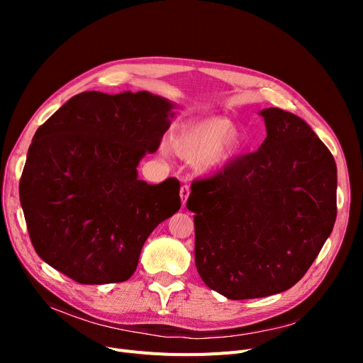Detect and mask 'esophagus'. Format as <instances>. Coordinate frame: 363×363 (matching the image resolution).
Instances as JSON below:
<instances>
[{
    "instance_id": "1",
    "label": "esophagus",
    "mask_w": 363,
    "mask_h": 363,
    "mask_svg": "<svg viewBox=\"0 0 363 363\" xmlns=\"http://www.w3.org/2000/svg\"><path fill=\"white\" fill-rule=\"evenodd\" d=\"M179 196H181L182 204H185V203H186V199H188V196H189V185H188V184H184V185L181 186V193H179Z\"/></svg>"
}]
</instances>
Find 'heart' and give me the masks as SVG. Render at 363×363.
I'll return each instance as SVG.
<instances>
[{
  "instance_id": "heart-1",
  "label": "heart",
  "mask_w": 363,
  "mask_h": 363,
  "mask_svg": "<svg viewBox=\"0 0 363 363\" xmlns=\"http://www.w3.org/2000/svg\"><path fill=\"white\" fill-rule=\"evenodd\" d=\"M240 129L220 116H211L181 126L169 140L170 151L193 162L201 175H211L230 162L240 148Z\"/></svg>"
}]
</instances>
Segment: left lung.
Wrapping results in <instances>:
<instances>
[{
  "label": "left lung",
  "mask_w": 363,
  "mask_h": 363,
  "mask_svg": "<svg viewBox=\"0 0 363 363\" xmlns=\"http://www.w3.org/2000/svg\"><path fill=\"white\" fill-rule=\"evenodd\" d=\"M257 151L191 185L196 266L211 290L231 300L282 293L308 272L337 216V166L296 114L259 111Z\"/></svg>",
  "instance_id": "left-lung-1"
}]
</instances>
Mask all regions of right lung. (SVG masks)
<instances>
[{"mask_svg":"<svg viewBox=\"0 0 363 363\" xmlns=\"http://www.w3.org/2000/svg\"><path fill=\"white\" fill-rule=\"evenodd\" d=\"M175 103L148 91L74 95L35 132L18 185L33 249L79 284L135 272L155 228L181 207L179 181L138 179Z\"/></svg>","mask_w":363,"mask_h":363,"instance_id":"1","label":"right lung"}]
</instances>
